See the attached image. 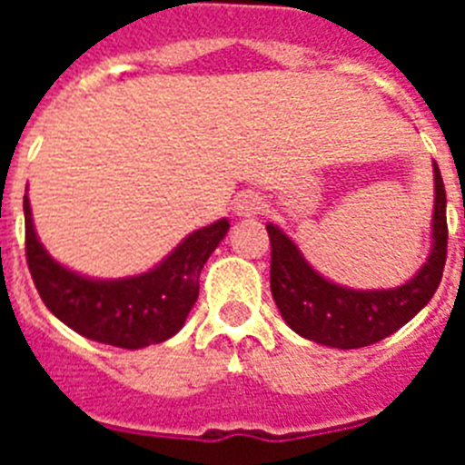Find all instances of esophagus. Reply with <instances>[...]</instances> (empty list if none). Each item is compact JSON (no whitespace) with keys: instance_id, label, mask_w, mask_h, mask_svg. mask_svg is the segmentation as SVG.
<instances>
[{"instance_id":"obj_1","label":"esophagus","mask_w":465,"mask_h":465,"mask_svg":"<svg viewBox=\"0 0 465 465\" xmlns=\"http://www.w3.org/2000/svg\"><path fill=\"white\" fill-rule=\"evenodd\" d=\"M261 209H262V200L256 195V193L244 191L237 195L235 213L240 216V219H253V216L261 213Z\"/></svg>"}]
</instances>
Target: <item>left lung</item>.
Masks as SVG:
<instances>
[{"label":"left lung","mask_w":465,"mask_h":465,"mask_svg":"<svg viewBox=\"0 0 465 465\" xmlns=\"http://www.w3.org/2000/svg\"><path fill=\"white\" fill-rule=\"evenodd\" d=\"M433 191L429 256L412 279L393 289L363 291L331 282L277 223L265 225L272 244L270 289L291 331L323 347L359 349L389 338L424 310L440 286L447 258V195L435 160Z\"/></svg>","instance_id":"1"}]
</instances>
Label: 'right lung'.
<instances>
[{
	"label": "right lung",
	"mask_w": 465,
	"mask_h": 465,
	"mask_svg": "<svg viewBox=\"0 0 465 465\" xmlns=\"http://www.w3.org/2000/svg\"><path fill=\"white\" fill-rule=\"evenodd\" d=\"M23 212L27 265L44 305L84 338L121 349L160 344L182 331L200 293L204 262L230 228L228 219L213 221L193 230L146 272L97 279L64 268L46 252L36 235L27 195Z\"/></svg>",
	"instance_id": "obj_1"
}]
</instances>
